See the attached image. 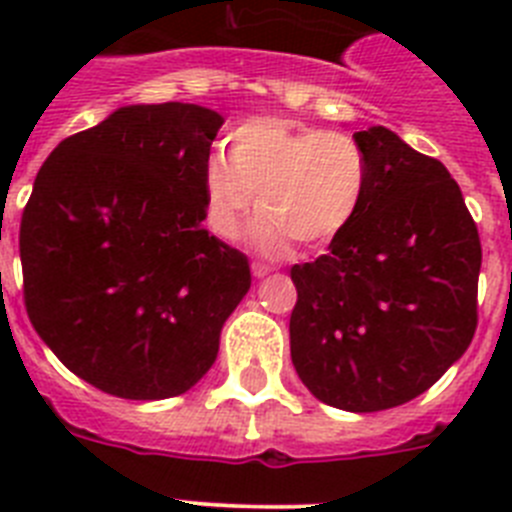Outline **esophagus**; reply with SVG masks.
<instances>
[{
  "label": "esophagus",
  "mask_w": 512,
  "mask_h": 512,
  "mask_svg": "<svg viewBox=\"0 0 512 512\" xmlns=\"http://www.w3.org/2000/svg\"><path fill=\"white\" fill-rule=\"evenodd\" d=\"M251 271H253V277H259V279H261V277H266V274H269L271 266L264 264V261H253Z\"/></svg>",
  "instance_id": "obj_1"
}]
</instances>
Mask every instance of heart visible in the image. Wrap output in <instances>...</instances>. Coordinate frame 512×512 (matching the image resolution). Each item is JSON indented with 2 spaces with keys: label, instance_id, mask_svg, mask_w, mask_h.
<instances>
[{
  "label": "heart",
  "instance_id": "1",
  "mask_svg": "<svg viewBox=\"0 0 512 512\" xmlns=\"http://www.w3.org/2000/svg\"><path fill=\"white\" fill-rule=\"evenodd\" d=\"M366 184L369 161L359 140L259 117L230 133V161L212 156L205 164V223L217 238L233 241L256 202L253 248L279 256L289 238L302 246L336 238L354 220Z\"/></svg>",
  "mask_w": 512,
  "mask_h": 512
}]
</instances>
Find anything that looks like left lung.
Returning a JSON list of instances; mask_svg holds the SVG:
<instances>
[{"mask_svg": "<svg viewBox=\"0 0 512 512\" xmlns=\"http://www.w3.org/2000/svg\"><path fill=\"white\" fill-rule=\"evenodd\" d=\"M369 184L328 253L292 266V364L325 405L377 413L423 395L477 330L479 233L441 161L392 130L354 133Z\"/></svg>", "mask_w": 512, "mask_h": 512, "instance_id": "obj_1", "label": "left lung"}]
</instances>
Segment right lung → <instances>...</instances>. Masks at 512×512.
Returning a JSON list of instances; mask_svg holds the SVG:
<instances>
[{
	"instance_id": "add662e5",
	"label": "right lung",
	"mask_w": 512,
	"mask_h": 512,
	"mask_svg": "<svg viewBox=\"0 0 512 512\" xmlns=\"http://www.w3.org/2000/svg\"><path fill=\"white\" fill-rule=\"evenodd\" d=\"M220 125L200 104H130L61 140L35 176L20 223L27 315L107 395L192 390L251 287L246 256L202 228Z\"/></svg>"
}]
</instances>
